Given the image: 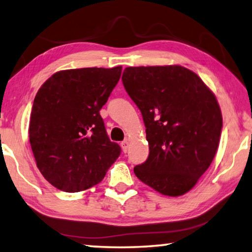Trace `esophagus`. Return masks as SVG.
<instances>
[{
  "label": "esophagus",
  "instance_id": "esophagus-1",
  "mask_svg": "<svg viewBox=\"0 0 252 252\" xmlns=\"http://www.w3.org/2000/svg\"><path fill=\"white\" fill-rule=\"evenodd\" d=\"M121 146H122V150H123V152H127V150H128V141H127V139H125V141H123L122 143H121Z\"/></svg>",
  "mask_w": 252,
  "mask_h": 252
}]
</instances>
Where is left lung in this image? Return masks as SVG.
Listing matches in <instances>:
<instances>
[{"instance_id": "8db88e82", "label": "left lung", "mask_w": 252, "mask_h": 252, "mask_svg": "<svg viewBox=\"0 0 252 252\" xmlns=\"http://www.w3.org/2000/svg\"><path fill=\"white\" fill-rule=\"evenodd\" d=\"M123 85L146 127L150 155L135 175L168 196L189 192L219 146L222 115L201 78L181 65L128 67Z\"/></svg>"}]
</instances>
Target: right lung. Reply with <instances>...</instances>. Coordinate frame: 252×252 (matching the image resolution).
<instances>
[{
  "label": "right lung",
  "mask_w": 252,
  "mask_h": 252,
  "mask_svg": "<svg viewBox=\"0 0 252 252\" xmlns=\"http://www.w3.org/2000/svg\"><path fill=\"white\" fill-rule=\"evenodd\" d=\"M122 67L56 72L36 93L29 138L36 166L61 191L75 193L100 183L121 155L99 114Z\"/></svg>",
  "instance_id": "add662e5"
}]
</instances>
